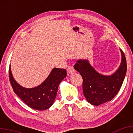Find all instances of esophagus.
<instances>
[{
  "label": "esophagus",
  "instance_id": "esophagus-1",
  "mask_svg": "<svg viewBox=\"0 0 133 133\" xmlns=\"http://www.w3.org/2000/svg\"><path fill=\"white\" fill-rule=\"evenodd\" d=\"M67 72L68 74H73L75 73V70L73 68V66H69L67 68Z\"/></svg>",
  "mask_w": 133,
  "mask_h": 133
}]
</instances>
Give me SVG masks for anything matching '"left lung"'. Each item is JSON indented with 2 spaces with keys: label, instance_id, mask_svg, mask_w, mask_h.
Segmentation results:
<instances>
[{
  "label": "left lung",
  "instance_id": "1",
  "mask_svg": "<svg viewBox=\"0 0 133 133\" xmlns=\"http://www.w3.org/2000/svg\"><path fill=\"white\" fill-rule=\"evenodd\" d=\"M122 63L111 76L98 73L87 60H79L74 66L82 77V90L88 102L94 106L111 101L119 92L127 73V60L121 50Z\"/></svg>",
  "mask_w": 133,
  "mask_h": 133
}]
</instances>
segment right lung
Here are the masks:
<instances>
[{
    "label": "right lung",
    "instance_id": "1",
    "mask_svg": "<svg viewBox=\"0 0 133 133\" xmlns=\"http://www.w3.org/2000/svg\"><path fill=\"white\" fill-rule=\"evenodd\" d=\"M66 76L64 68H54L49 76L41 85L32 89H26L19 85L11 75L9 68V79L14 92L30 108L38 111L49 108L54 103L58 87Z\"/></svg>",
    "mask_w": 133,
    "mask_h": 133
}]
</instances>
